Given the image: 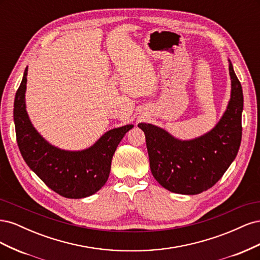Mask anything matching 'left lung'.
<instances>
[{"instance_id":"left-lung-1","label":"left lung","mask_w":260,"mask_h":260,"mask_svg":"<svg viewBox=\"0 0 260 260\" xmlns=\"http://www.w3.org/2000/svg\"><path fill=\"white\" fill-rule=\"evenodd\" d=\"M231 99L216 127L200 138L181 141L151 123L143 130L151 171L168 191L195 195L221 179L237 157L242 140V85L229 60Z\"/></svg>"}]
</instances>
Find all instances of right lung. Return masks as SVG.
<instances>
[{"label": "right lung", "instance_id": "add662e5", "mask_svg": "<svg viewBox=\"0 0 260 260\" xmlns=\"http://www.w3.org/2000/svg\"><path fill=\"white\" fill-rule=\"evenodd\" d=\"M28 67L14 102V122L22 158L54 192L67 199H82L96 193L109 177L113 155L133 124L107 131L83 151H64L51 145L31 123L25 103Z\"/></svg>", "mask_w": 260, "mask_h": 260}]
</instances>
